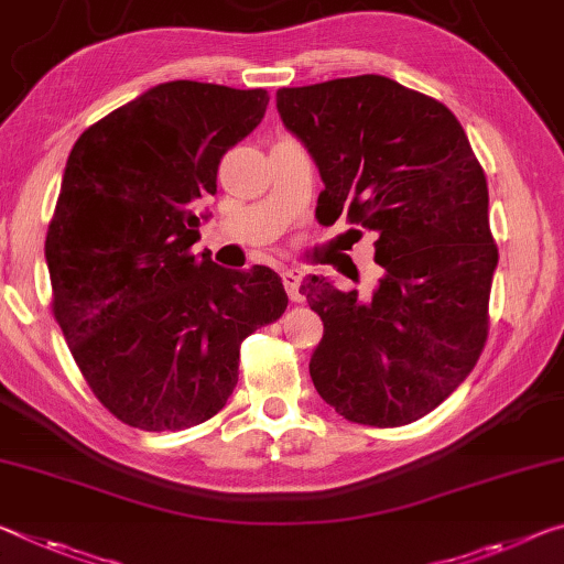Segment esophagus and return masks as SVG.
I'll list each match as a JSON object with an SVG mask.
<instances>
[{"instance_id":"obj_1","label":"esophagus","mask_w":564,"mask_h":564,"mask_svg":"<svg viewBox=\"0 0 564 564\" xmlns=\"http://www.w3.org/2000/svg\"><path fill=\"white\" fill-rule=\"evenodd\" d=\"M281 279H283V285H285V293H289V299L291 301H303V296H301L303 271H301V268H283Z\"/></svg>"}]
</instances>
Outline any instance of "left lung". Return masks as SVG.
Here are the masks:
<instances>
[{
    "mask_svg": "<svg viewBox=\"0 0 564 564\" xmlns=\"http://www.w3.org/2000/svg\"><path fill=\"white\" fill-rule=\"evenodd\" d=\"M275 107L324 181L316 216L377 234L369 299L324 275L301 285L324 321L314 387L348 422L422 419L475 369L487 341L497 246L487 177L459 120L381 75L283 87Z\"/></svg>",
    "mask_w": 564,
    "mask_h": 564,
    "instance_id": "obj_1",
    "label": "left lung"
}]
</instances>
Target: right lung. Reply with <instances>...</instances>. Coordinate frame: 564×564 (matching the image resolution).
<instances>
[{"label": "right lung", "instance_id": "right-lung-1", "mask_svg": "<svg viewBox=\"0 0 564 564\" xmlns=\"http://www.w3.org/2000/svg\"><path fill=\"white\" fill-rule=\"evenodd\" d=\"M265 89L150 87L77 138L44 258L52 311L93 394L128 426L208 422L238 383L240 344L289 306L279 273L193 253L195 205L253 132Z\"/></svg>", "mask_w": 564, "mask_h": 564}]
</instances>
